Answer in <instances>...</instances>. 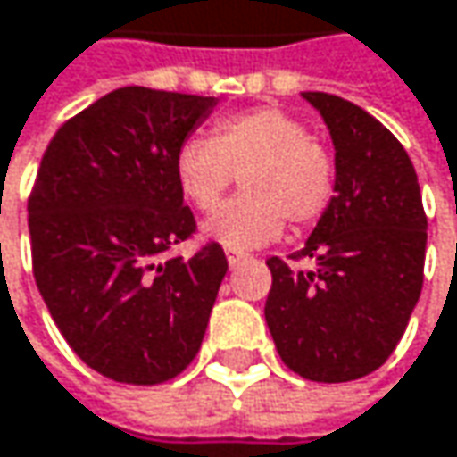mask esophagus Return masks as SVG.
I'll return each mask as SVG.
<instances>
[{"label":"esophagus","instance_id":"1","mask_svg":"<svg viewBox=\"0 0 457 457\" xmlns=\"http://www.w3.org/2000/svg\"><path fill=\"white\" fill-rule=\"evenodd\" d=\"M240 259H245V253H243V251H229V248H228V264H229V267L240 264Z\"/></svg>","mask_w":457,"mask_h":457}]
</instances>
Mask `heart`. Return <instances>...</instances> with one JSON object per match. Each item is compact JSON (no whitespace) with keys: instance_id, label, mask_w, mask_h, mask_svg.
<instances>
[{"instance_id":"1","label":"heart","mask_w":457,"mask_h":457,"mask_svg":"<svg viewBox=\"0 0 457 457\" xmlns=\"http://www.w3.org/2000/svg\"><path fill=\"white\" fill-rule=\"evenodd\" d=\"M243 174V193L222 204L204 232L229 251L264 245L286 220L310 228L322 220L336 195V155L310 135V127L278 105H259L222 116L209 139L182 142L174 158L179 193L201 212L214 209Z\"/></svg>"}]
</instances>
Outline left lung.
<instances>
[{
	"label": "left lung",
	"instance_id": "1",
	"mask_svg": "<svg viewBox=\"0 0 457 457\" xmlns=\"http://www.w3.org/2000/svg\"><path fill=\"white\" fill-rule=\"evenodd\" d=\"M336 147V195L294 270L270 256L264 318L280 360L307 381L341 384L378 370L400 344L423 286L426 212L411 155L360 105L304 92Z\"/></svg>",
	"mask_w": 457,
	"mask_h": 457
}]
</instances>
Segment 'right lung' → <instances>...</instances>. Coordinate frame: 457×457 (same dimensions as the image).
I'll return each mask as SVG.
<instances>
[{"label":"right lung","instance_id":"1","mask_svg":"<svg viewBox=\"0 0 457 457\" xmlns=\"http://www.w3.org/2000/svg\"><path fill=\"white\" fill-rule=\"evenodd\" d=\"M217 97L121 87L49 139L29 195L39 294L68 346L100 376L153 386L201 349L228 256L195 235L174 158Z\"/></svg>","mask_w":457,"mask_h":457}]
</instances>
